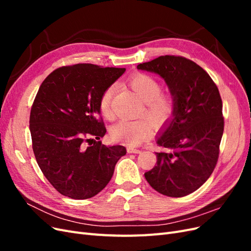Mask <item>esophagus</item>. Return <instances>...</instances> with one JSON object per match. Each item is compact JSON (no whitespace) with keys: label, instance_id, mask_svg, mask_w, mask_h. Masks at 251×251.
I'll use <instances>...</instances> for the list:
<instances>
[{"label":"esophagus","instance_id":"esophagus-1","mask_svg":"<svg viewBox=\"0 0 251 251\" xmlns=\"http://www.w3.org/2000/svg\"><path fill=\"white\" fill-rule=\"evenodd\" d=\"M127 153H133V154H140L141 151L138 149H133V148H127Z\"/></svg>","mask_w":251,"mask_h":251}]
</instances>
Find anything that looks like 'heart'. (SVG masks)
I'll return each instance as SVG.
<instances>
[{
	"label": "heart",
	"mask_w": 251,
	"mask_h": 251,
	"mask_svg": "<svg viewBox=\"0 0 251 251\" xmlns=\"http://www.w3.org/2000/svg\"><path fill=\"white\" fill-rule=\"evenodd\" d=\"M128 85L144 102V115L153 123L163 125L174 114V102L172 97L161 92V83L151 75L137 73L128 79ZM115 92V87L110 86L104 90L100 100L101 115L113 118L111 108L112 97ZM151 135V127L147 120H121L111 130V137L117 142H123L127 146L136 147L147 140Z\"/></svg>",
	"instance_id": "1"
}]
</instances>
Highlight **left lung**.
I'll return each mask as SVG.
<instances>
[{
	"mask_svg": "<svg viewBox=\"0 0 251 251\" xmlns=\"http://www.w3.org/2000/svg\"><path fill=\"white\" fill-rule=\"evenodd\" d=\"M137 69L160 75L174 102L173 117L156 139L168 151L156 153L157 165L144 177L162 195L187 196L205 183L218 161L224 131L219 90L206 71L182 56H159Z\"/></svg>",
	"mask_w": 251,
	"mask_h": 251,
	"instance_id": "8db88e82",
	"label": "left lung"
}]
</instances>
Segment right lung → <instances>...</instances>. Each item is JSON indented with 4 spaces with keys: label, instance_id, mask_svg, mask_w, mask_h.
<instances>
[{
    "label": "right lung",
    "instance_id": "add662e5",
    "mask_svg": "<svg viewBox=\"0 0 251 251\" xmlns=\"http://www.w3.org/2000/svg\"><path fill=\"white\" fill-rule=\"evenodd\" d=\"M125 71L92 64L66 66L50 73L37 91L29 120L33 153L52 186L71 199L101 192L126 154L123 146L97 141L107 132L100 116V97Z\"/></svg>",
    "mask_w": 251,
    "mask_h": 251
}]
</instances>
